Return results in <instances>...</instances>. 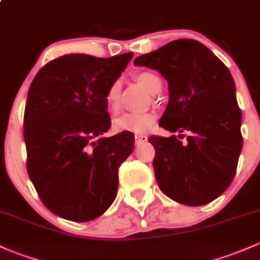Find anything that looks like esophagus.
Segmentation results:
<instances>
[{"instance_id": "1", "label": "esophagus", "mask_w": 260, "mask_h": 260, "mask_svg": "<svg viewBox=\"0 0 260 260\" xmlns=\"http://www.w3.org/2000/svg\"><path fill=\"white\" fill-rule=\"evenodd\" d=\"M147 135H142V134H136L135 135V142L136 144H144V142L147 141Z\"/></svg>"}]
</instances>
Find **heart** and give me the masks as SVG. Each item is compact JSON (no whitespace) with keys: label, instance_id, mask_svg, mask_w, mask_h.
Returning a JSON list of instances; mask_svg holds the SVG:
<instances>
[{"label":"heart","instance_id":"heart-1","mask_svg":"<svg viewBox=\"0 0 260 260\" xmlns=\"http://www.w3.org/2000/svg\"><path fill=\"white\" fill-rule=\"evenodd\" d=\"M136 80L145 90L150 94H156L161 90V79L151 72H142L136 75ZM108 109L111 113H116L120 107V83L114 82L108 88L105 94ZM155 122V115L150 113H125L114 120V129L116 131H130V133H145Z\"/></svg>","mask_w":260,"mask_h":260}]
</instances>
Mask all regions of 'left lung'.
Returning <instances> with one entry per match:
<instances>
[{
    "instance_id": "obj_1",
    "label": "left lung",
    "mask_w": 260,
    "mask_h": 260,
    "mask_svg": "<svg viewBox=\"0 0 260 260\" xmlns=\"http://www.w3.org/2000/svg\"><path fill=\"white\" fill-rule=\"evenodd\" d=\"M156 69L169 84V104L160 125L188 131L185 142L151 136L155 177L161 191L186 206L219 197L236 175L243 139L234 80L218 57L194 40H177L134 60Z\"/></svg>"
}]
</instances>
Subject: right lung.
Returning <instances> with one entry per match:
<instances>
[{"label": "right lung", "instance_id": "1", "mask_svg": "<svg viewBox=\"0 0 260 260\" xmlns=\"http://www.w3.org/2000/svg\"><path fill=\"white\" fill-rule=\"evenodd\" d=\"M133 53L111 58L68 54L43 67L33 79L24 110L27 171L49 211L74 222L102 216L118 192L119 166L134 138H111L105 100Z\"/></svg>", "mask_w": 260, "mask_h": 260}]
</instances>
